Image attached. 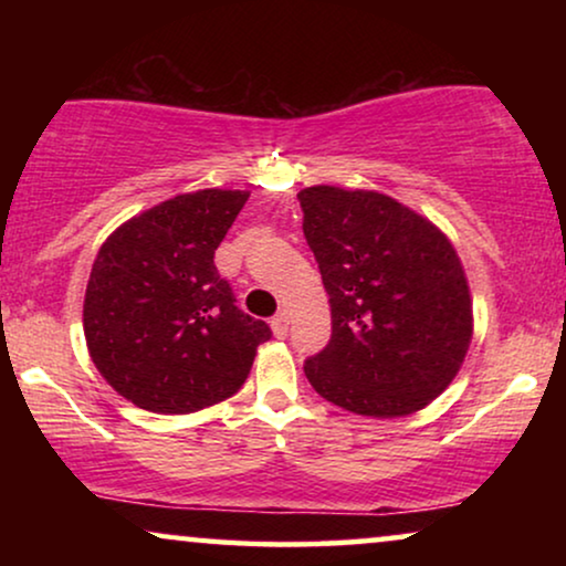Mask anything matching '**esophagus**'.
Masks as SVG:
<instances>
[{"label":"esophagus","instance_id":"esophagus-1","mask_svg":"<svg viewBox=\"0 0 566 566\" xmlns=\"http://www.w3.org/2000/svg\"><path fill=\"white\" fill-rule=\"evenodd\" d=\"M270 327H273V335H275L277 339H283L285 335H289V314L277 312V314L273 316V322H270Z\"/></svg>","mask_w":566,"mask_h":566}]
</instances>
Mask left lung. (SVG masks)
<instances>
[{
  "mask_svg": "<svg viewBox=\"0 0 566 566\" xmlns=\"http://www.w3.org/2000/svg\"><path fill=\"white\" fill-rule=\"evenodd\" d=\"M298 203L332 306L329 343L304 363L308 384L378 420L428 407L459 374L474 329L453 244L376 190L314 185Z\"/></svg>",
  "mask_w": 566,
  "mask_h": 566,
  "instance_id": "1",
  "label": "left lung"
}]
</instances>
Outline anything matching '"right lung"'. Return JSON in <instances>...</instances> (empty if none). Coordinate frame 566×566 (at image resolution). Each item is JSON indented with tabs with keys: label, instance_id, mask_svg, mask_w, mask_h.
Segmentation results:
<instances>
[{
	"label": "right lung",
	"instance_id": "1",
	"mask_svg": "<svg viewBox=\"0 0 566 566\" xmlns=\"http://www.w3.org/2000/svg\"><path fill=\"white\" fill-rule=\"evenodd\" d=\"M250 192H185L105 239L84 293L90 358L120 397L159 415L229 399L250 376L265 322L237 306L213 254Z\"/></svg>",
	"mask_w": 566,
	"mask_h": 566
}]
</instances>
